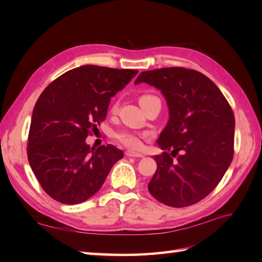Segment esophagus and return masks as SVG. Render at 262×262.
Segmentation results:
<instances>
[{"instance_id": "34e87169", "label": "esophagus", "mask_w": 262, "mask_h": 262, "mask_svg": "<svg viewBox=\"0 0 262 262\" xmlns=\"http://www.w3.org/2000/svg\"><path fill=\"white\" fill-rule=\"evenodd\" d=\"M125 155L128 157H144L143 154L138 153V152H133V150H126Z\"/></svg>"}]
</instances>
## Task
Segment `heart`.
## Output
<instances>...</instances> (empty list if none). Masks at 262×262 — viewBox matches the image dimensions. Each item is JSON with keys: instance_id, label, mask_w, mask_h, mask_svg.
<instances>
[{"instance_id": "obj_1", "label": "heart", "mask_w": 262, "mask_h": 262, "mask_svg": "<svg viewBox=\"0 0 262 262\" xmlns=\"http://www.w3.org/2000/svg\"><path fill=\"white\" fill-rule=\"evenodd\" d=\"M150 96H143L141 99L148 98ZM117 140L122 143L124 146L132 148V149H139L143 145V141H142V137L140 134L131 131H120L117 133L116 136Z\"/></svg>"}]
</instances>
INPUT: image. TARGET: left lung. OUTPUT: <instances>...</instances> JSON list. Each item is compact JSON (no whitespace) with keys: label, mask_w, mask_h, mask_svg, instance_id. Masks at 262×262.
<instances>
[{"label":"left lung","mask_w":262,"mask_h":262,"mask_svg":"<svg viewBox=\"0 0 262 262\" xmlns=\"http://www.w3.org/2000/svg\"><path fill=\"white\" fill-rule=\"evenodd\" d=\"M140 83L160 90L169 112L157 140L165 152L154 156L157 169L147 185L148 191L168 207H189L219 185L232 163L233 110L219 87L194 70L144 71L134 82ZM175 156L178 158L172 160Z\"/></svg>","instance_id":"obj_1"}]
</instances>
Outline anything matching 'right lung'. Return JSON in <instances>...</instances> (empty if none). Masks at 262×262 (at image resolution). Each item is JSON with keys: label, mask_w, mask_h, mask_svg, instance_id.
Instances as JSON below:
<instances>
[{"label": "right lung", "mask_w": 262, "mask_h": 262, "mask_svg": "<svg viewBox=\"0 0 262 262\" xmlns=\"http://www.w3.org/2000/svg\"><path fill=\"white\" fill-rule=\"evenodd\" d=\"M137 74L138 70L82 66L41 93L31 116L27 155L39 184L55 201L90 199L123 157L112 144L91 148L85 140L105 120L110 98Z\"/></svg>", "instance_id": "right-lung-1"}]
</instances>
